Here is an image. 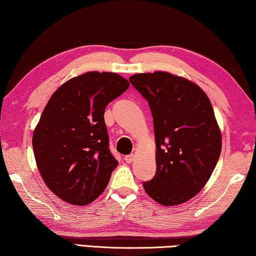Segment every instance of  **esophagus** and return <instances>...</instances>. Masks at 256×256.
<instances>
[{
    "instance_id": "obj_1",
    "label": "esophagus",
    "mask_w": 256,
    "mask_h": 256,
    "mask_svg": "<svg viewBox=\"0 0 256 256\" xmlns=\"http://www.w3.org/2000/svg\"><path fill=\"white\" fill-rule=\"evenodd\" d=\"M125 162H126L128 164H131L133 160H134V154H128V156H125Z\"/></svg>"
}]
</instances>
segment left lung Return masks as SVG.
I'll return each instance as SVG.
<instances>
[{"label":"left lung","instance_id":"left-lung-1","mask_svg":"<svg viewBox=\"0 0 256 256\" xmlns=\"http://www.w3.org/2000/svg\"><path fill=\"white\" fill-rule=\"evenodd\" d=\"M130 82L154 118L157 172L144 183L146 192L159 204L184 203L204 188L222 152L209 98L194 82L168 72L138 73Z\"/></svg>","mask_w":256,"mask_h":256}]
</instances>
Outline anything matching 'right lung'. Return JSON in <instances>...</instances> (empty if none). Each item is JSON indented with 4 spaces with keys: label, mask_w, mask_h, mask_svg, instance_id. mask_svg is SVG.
<instances>
[{
    "label": "right lung",
    "mask_w": 256,
    "mask_h": 256,
    "mask_svg": "<svg viewBox=\"0 0 256 256\" xmlns=\"http://www.w3.org/2000/svg\"><path fill=\"white\" fill-rule=\"evenodd\" d=\"M118 73L86 72L52 94L32 136L38 170L63 201L86 206L100 196L118 160L110 154L105 108L126 92Z\"/></svg>",
    "instance_id": "1"
}]
</instances>
